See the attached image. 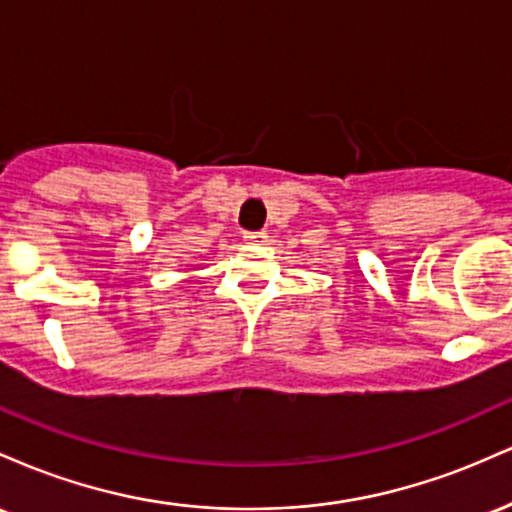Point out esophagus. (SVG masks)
<instances>
[{
	"label": "esophagus",
	"mask_w": 512,
	"mask_h": 512,
	"mask_svg": "<svg viewBox=\"0 0 512 512\" xmlns=\"http://www.w3.org/2000/svg\"><path fill=\"white\" fill-rule=\"evenodd\" d=\"M243 240L248 245H264V243H267V233H264V231H245Z\"/></svg>",
	"instance_id": "esophagus-1"
}]
</instances>
